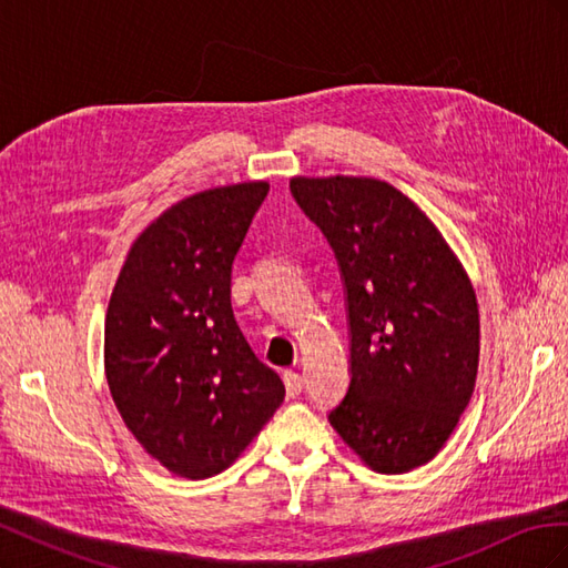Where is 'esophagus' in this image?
<instances>
[{
  "instance_id": "obj_1",
  "label": "esophagus",
  "mask_w": 568,
  "mask_h": 568,
  "mask_svg": "<svg viewBox=\"0 0 568 568\" xmlns=\"http://www.w3.org/2000/svg\"><path fill=\"white\" fill-rule=\"evenodd\" d=\"M284 386H286V395L288 398H296V395L303 390V376L294 369L284 372Z\"/></svg>"
}]
</instances>
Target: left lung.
I'll use <instances>...</instances> for the list:
<instances>
[{"label":"left lung","mask_w":568,"mask_h":568,"mask_svg":"<svg viewBox=\"0 0 568 568\" xmlns=\"http://www.w3.org/2000/svg\"><path fill=\"white\" fill-rule=\"evenodd\" d=\"M346 284L351 386L329 422L379 474L432 462L476 386V291L415 201L374 178H291Z\"/></svg>","instance_id":"left-lung-1"}]
</instances>
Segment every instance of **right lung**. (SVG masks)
I'll return each mask as SVG.
<instances>
[{
    "label": "right lung",
    "mask_w": 568,
    "mask_h": 568,
    "mask_svg": "<svg viewBox=\"0 0 568 568\" xmlns=\"http://www.w3.org/2000/svg\"><path fill=\"white\" fill-rule=\"evenodd\" d=\"M265 180L203 189L134 239L104 324L111 398L130 434L182 478L225 471L284 400L232 313V263Z\"/></svg>",
    "instance_id": "right-lung-1"
}]
</instances>
